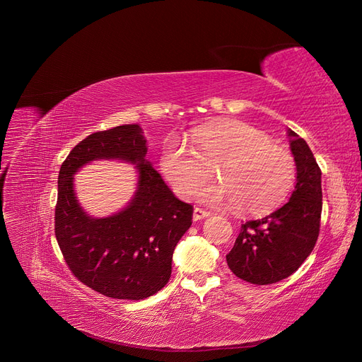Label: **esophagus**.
<instances>
[{
    "instance_id": "34e87169",
    "label": "esophagus",
    "mask_w": 362,
    "mask_h": 362,
    "mask_svg": "<svg viewBox=\"0 0 362 362\" xmlns=\"http://www.w3.org/2000/svg\"><path fill=\"white\" fill-rule=\"evenodd\" d=\"M209 215H211L209 212H206V211H203V209H200V208H194V211H193V219H194V221L204 219V218H208Z\"/></svg>"
}]
</instances>
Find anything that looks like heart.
<instances>
[{
	"instance_id": "obj_1",
	"label": "heart",
	"mask_w": 362,
	"mask_h": 362,
	"mask_svg": "<svg viewBox=\"0 0 362 362\" xmlns=\"http://www.w3.org/2000/svg\"><path fill=\"white\" fill-rule=\"evenodd\" d=\"M159 166L181 199H188L215 175L218 182L200 188L197 200L211 206H235L250 216L265 215L283 204L293 192L298 168L288 150L245 120H223L196 131L192 147L170 140Z\"/></svg>"
}]
</instances>
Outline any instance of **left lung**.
<instances>
[{"label": "left lung", "instance_id": "left-lung-1", "mask_svg": "<svg viewBox=\"0 0 362 362\" xmlns=\"http://www.w3.org/2000/svg\"><path fill=\"white\" fill-rule=\"evenodd\" d=\"M298 178L287 203L272 214L242 223L227 264L247 283L264 286L287 279L311 255L322 209L321 170L303 139L287 129Z\"/></svg>", "mask_w": 362, "mask_h": 362}]
</instances>
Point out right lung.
I'll return each mask as SVG.
<instances>
[{
	"instance_id": "right-lung-1",
	"label": "right lung",
	"mask_w": 362,
	"mask_h": 362,
	"mask_svg": "<svg viewBox=\"0 0 362 362\" xmlns=\"http://www.w3.org/2000/svg\"><path fill=\"white\" fill-rule=\"evenodd\" d=\"M143 128L120 125L82 140L59 172L56 238L78 280L98 293L141 300L166 286L172 255L192 226L193 208L174 196L146 159ZM97 160L134 164L137 187L132 200L113 216L86 214L74 190L76 172Z\"/></svg>"
}]
</instances>
